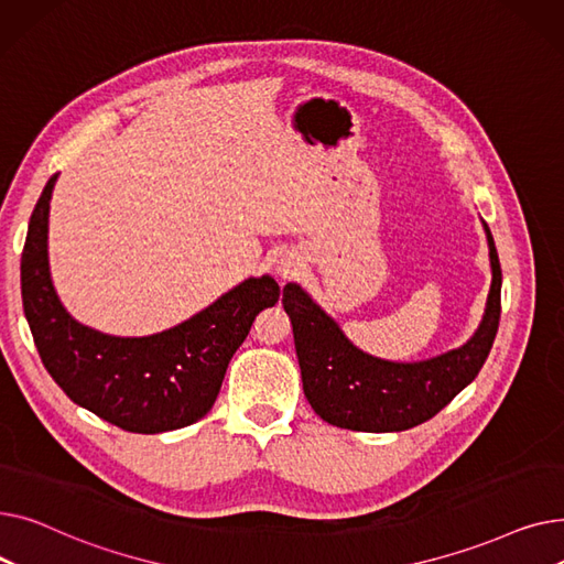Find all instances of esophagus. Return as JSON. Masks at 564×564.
Segmentation results:
<instances>
[{"label":"esophagus","instance_id":"esophagus-1","mask_svg":"<svg viewBox=\"0 0 564 564\" xmlns=\"http://www.w3.org/2000/svg\"><path fill=\"white\" fill-rule=\"evenodd\" d=\"M300 267H302V262H300L297 256H294V253H283L279 264H276V274L281 279H292V276H297Z\"/></svg>","mask_w":564,"mask_h":564}]
</instances>
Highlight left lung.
<instances>
[{
    "mask_svg": "<svg viewBox=\"0 0 564 564\" xmlns=\"http://www.w3.org/2000/svg\"><path fill=\"white\" fill-rule=\"evenodd\" d=\"M491 290L478 332L459 349L419 364H391L354 347L338 324L297 285L283 288L304 393L322 421L357 432H402L446 406L478 377L500 319V262L485 224Z\"/></svg>",
    "mask_w": 564,
    "mask_h": 564,
    "instance_id": "1",
    "label": "left lung"
}]
</instances>
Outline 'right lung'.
<instances>
[{
	"label": "right lung",
	"instance_id": "1",
	"mask_svg": "<svg viewBox=\"0 0 564 564\" xmlns=\"http://www.w3.org/2000/svg\"><path fill=\"white\" fill-rule=\"evenodd\" d=\"M56 175L29 219L20 264L22 306L45 370L75 404L126 432L160 434L200 421L256 315L279 302V283L249 279L155 336L113 338L88 329L66 313L50 281L47 215Z\"/></svg>",
	"mask_w": 564,
	"mask_h": 564
}]
</instances>
